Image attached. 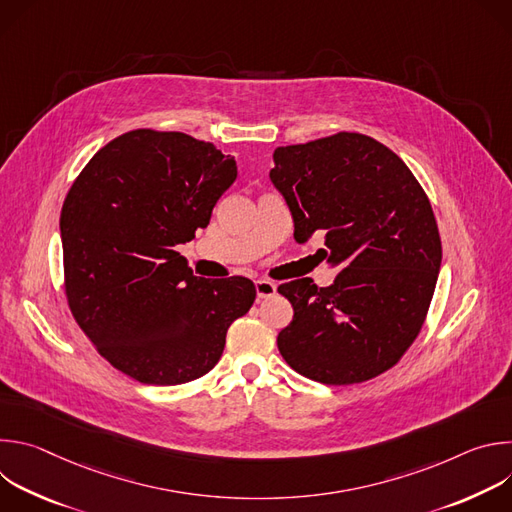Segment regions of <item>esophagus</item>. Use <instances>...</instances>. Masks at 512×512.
<instances>
[{
    "label": "esophagus",
    "mask_w": 512,
    "mask_h": 512,
    "mask_svg": "<svg viewBox=\"0 0 512 512\" xmlns=\"http://www.w3.org/2000/svg\"><path fill=\"white\" fill-rule=\"evenodd\" d=\"M255 289H257V298L259 300H265V298H271L275 291H277V285L269 279H257L255 281Z\"/></svg>",
    "instance_id": "1"
}]
</instances>
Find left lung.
I'll return each mask as SVG.
<instances>
[{
    "label": "left lung",
    "mask_w": 512,
    "mask_h": 512,
    "mask_svg": "<svg viewBox=\"0 0 512 512\" xmlns=\"http://www.w3.org/2000/svg\"><path fill=\"white\" fill-rule=\"evenodd\" d=\"M273 164L294 239L324 235L338 269L328 287L310 277L277 287L294 306L277 348L312 381H369L405 354L433 298L442 241L429 198L395 152L362 133L285 145Z\"/></svg>",
    "instance_id": "8db88e82"
}]
</instances>
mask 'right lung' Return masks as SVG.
<instances>
[{"label":"right lung","mask_w":512,"mask_h":512,"mask_svg":"<svg viewBox=\"0 0 512 512\" xmlns=\"http://www.w3.org/2000/svg\"><path fill=\"white\" fill-rule=\"evenodd\" d=\"M237 162L180 131L135 129L101 148L60 212L72 316L101 356L145 385L206 375L255 302L247 277H196L178 245L210 221Z\"/></svg>","instance_id":"obj_1"}]
</instances>
